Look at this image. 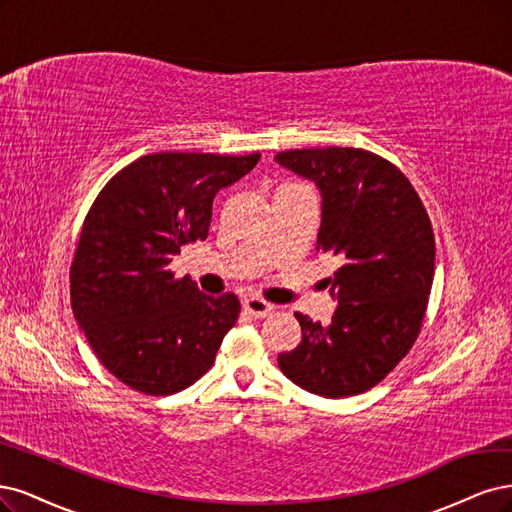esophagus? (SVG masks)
I'll return each instance as SVG.
<instances>
[{
  "mask_svg": "<svg viewBox=\"0 0 512 512\" xmlns=\"http://www.w3.org/2000/svg\"><path fill=\"white\" fill-rule=\"evenodd\" d=\"M242 308H244L246 315H251L255 319H263V317H268L270 312L274 310V304L261 300V298H246L242 302Z\"/></svg>",
  "mask_w": 512,
  "mask_h": 512,
  "instance_id": "34e87169",
  "label": "esophagus"
}]
</instances>
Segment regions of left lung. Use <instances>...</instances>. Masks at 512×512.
Segmentation results:
<instances>
[{"label":"left lung","instance_id":"left-lung-1","mask_svg":"<svg viewBox=\"0 0 512 512\" xmlns=\"http://www.w3.org/2000/svg\"><path fill=\"white\" fill-rule=\"evenodd\" d=\"M276 163L321 193L319 253L342 257L325 283L338 302L323 327L295 312L302 340L278 368L323 398L364 393L415 344L434 280V232L410 180L361 148H298Z\"/></svg>","mask_w":512,"mask_h":512}]
</instances>
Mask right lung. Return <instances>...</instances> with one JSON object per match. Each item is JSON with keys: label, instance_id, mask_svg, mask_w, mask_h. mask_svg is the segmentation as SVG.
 <instances>
[{"label": "right lung", "instance_id": "add662e5", "mask_svg": "<svg viewBox=\"0 0 512 512\" xmlns=\"http://www.w3.org/2000/svg\"><path fill=\"white\" fill-rule=\"evenodd\" d=\"M259 153H153L97 195L70 270L74 317L102 364L146 395L187 389L214 364L240 315L234 293H202L168 270L180 246L208 238L212 200Z\"/></svg>", "mask_w": 512, "mask_h": 512}]
</instances>
